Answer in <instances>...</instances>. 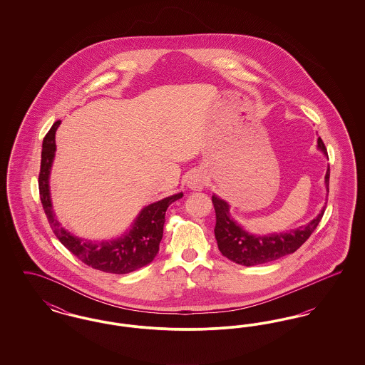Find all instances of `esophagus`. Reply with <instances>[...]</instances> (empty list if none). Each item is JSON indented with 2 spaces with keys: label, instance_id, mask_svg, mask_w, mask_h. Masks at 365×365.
I'll list each match as a JSON object with an SVG mask.
<instances>
[{
  "label": "esophagus",
  "instance_id": "obj_1",
  "mask_svg": "<svg viewBox=\"0 0 365 365\" xmlns=\"http://www.w3.org/2000/svg\"><path fill=\"white\" fill-rule=\"evenodd\" d=\"M204 185H205V179H204L202 174H200V173L191 174L189 179H187V186L191 190H201L204 187Z\"/></svg>",
  "mask_w": 365,
  "mask_h": 365
}]
</instances>
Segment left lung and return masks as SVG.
Masks as SVG:
<instances>
[{"label":"left lung","mask_w":365,"mask_h":365,"mask_svg":"<svg viewBox=\"0 0 365 365\" xmlns=\"http://www.w3.org/2000/svg\"><path fill=\"white\" fill-rule=\"evenodd\" d=\"M317 148L327 156V149L322 138L317 139ZM330 185V167L326 173V187L329 192ZM212 204L216 212L215 237L219 250L228 260L234 261L245 267L259 265L278 260L283 256L294 253L301 245L305 242L317 225L320 223L324 209L309 222L307 226L290 230L287 232L269 234V235H252L245 231L231 216L230 205L225 200L212 195Z\"/></svg>","instance_id":"obj_1"}]
</instances>
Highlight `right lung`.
<instances>
[{
	"mask_svg": "<svg viewBox=\"0 0 365 365\" xmlns=\"http://www.w3.org/2000/svg\"><path fill=\"white\" fill-rule=\"evenodd\" d=\"M60 120L53 124L42 142L41 171L38 178L41 202L54 235L73 256H76L88 267L103 272L122 275L150 264L158 253V246L163 238L165 210L174 201L182 198L183 192H178L145 207L139 212L138 217L135 219L131 230L120 238L93 242L72 235L70 231L60 226L54 217L49 190V175L56 152L54 135Z\"/></svg>",
	"mask_w": 365,
	"mask_h": 365,
	"instance_id": "add662e5",
	"label": "right lung"
}]
</instances>
